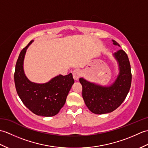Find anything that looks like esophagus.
I'll return each mask as SVG.
<instances>
[{"instance_id":"esophagus-1","label":"esophagus","mask_w":148,"mask_h":148,"mask_svg":"<svg viewBox=\"0 0 148 148\" xmlns=\"http://www.w3.org/2000/svg\"><path fill=\"white\" fill-rule=\"evenodd\" d=\"M72 75H73V78L75 81H78L79 80V78L80 77L81 75V72L79 70H77L76 69L72 72Z\"/></svg>"}]
</instances>
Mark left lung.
Wrapping results in <instances>:
<instances>
[{
	"label": "left lung",
	"mask_w": 148,
	"mask_h": 148,
	"mask_svg": "<svg viewBox=\"0 0 148 148\" xmlns=\"http://www.w3.org/2000/svg\"><path fill=\"white\" fill-rule=\"evenodd\" d=\"M112 41L114 45L120 46L115 40ZM112 55L118 63L119 72L112 84L102 86L83 77L79 79L84 103L94 114H106L114 111L124 101L130 88L131 68L127 53L119 49Z\"/></svg>",
	"instance_id": "left-lung-1"
}]
</instances>
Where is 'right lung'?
<instances>
[{"label":"right lung","mask_w":148,"mask_h":148,"mask_svg":"<svg viewBox=\"0 0 148 148\" xmlns=\"http://www.w3.org/2000/svg\"><path fill=\"white\" fill-rule=\"evenodd\" d=\"M34 42L31 40L21 50L17 60L14 75L18 95L24 105L34 114L50 117L57 114L64 106L74 80L72 74H60L45 83L30 81L24 72L23 62L27 49Z\"/></svg>","instance_id":"1"}]
</instances>
